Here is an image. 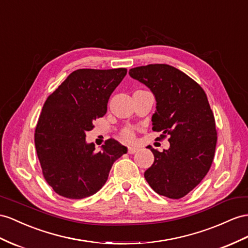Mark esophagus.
Instances as JSON below:
<instances>
[{
  "label": "esophagus",
  "mask_w": 248,
  "mask_h": 248,
  "mask_svg": "<svg viewBox=\"0 0 248 248\" xmlns=\"http://www.w3.org/2000/svg\"><path fill=\"white\" fill-rule=\"evenodd\" d=\"M137 151H138V149L135 148V147H128V153L129 154H134V153H136Z\"/></svg>",
  "instance_id": "1"
}]
</instances>
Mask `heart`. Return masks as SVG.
<instances>
[{"mask_svg":"<svg viewBox=\"0 0 248 248\" xmlns=\"http://www.w3.org/2000/svg\"><path fill=\"white\" fill-rule=\"evenodd\" d=\"M120 137H122V139H124V140H125V141L134 140V137H135L134 130L131 128L124 129L122 131V133H120Z\"/></svg>","mask_w":248,"mask_h":248,"instance_id":"heart-1","label":"heart"}]
</instances>
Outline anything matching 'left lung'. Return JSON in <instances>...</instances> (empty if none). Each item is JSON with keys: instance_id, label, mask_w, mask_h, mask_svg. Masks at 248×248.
<instances>
[{"instance_id": "obj_1", "label": "left lung", "mask_w": 248, "mask_h": 248, "mask_svg": "<svg viewBox=\"0 0 248 248\" xmlns=\"http://www.w3.org/2000/svg\"><path fill=\"white\" fill-rule=\"evenodd\" d=\"M129 74L155 95L152 130L170 141L162 152L149 145L155 159L144 178L157 194L180 199L199 185L214 160L217 130L206 94L198 82L166 63L133 68Z\"/></svg>"}]
</instances>
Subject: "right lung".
<instances>
[{
  "label": "right lung",
  "instance_id": "right-lung-1",
  "mask_svg": "<svg viewBox=\"0 0 248 248\" xmlns=\"http://www.w3.org/2000/svg\"><path fill=\"white\" fill-rule=\"evenodd\" d=\"M125 74V68L75 70L47 97L34 143L44 178L60 196L82 199L97 193L114 161L126 153L112 138L98 152L86 143V132L107 113L111 94Z\"/></svg>",
  "mask_w": 248,
  "mask_h": 248
}]
</instances>
